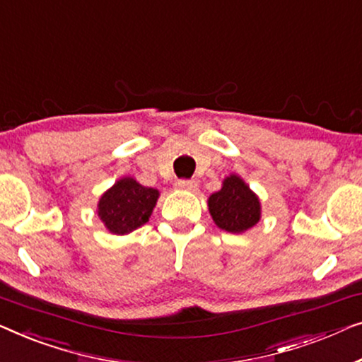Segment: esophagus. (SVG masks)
Instances as JSON below:
<instances>
[{"instance_id": "obj_1", "label": "esophagus", "mask_w": 362, "mask_h": 362, "mask_svg": "<svg viewBox=\"0 0 362 362\" xmlns=\"http://www.w3.org/2000/svg\"><path fill=\"white\" fill-rule=\"evenodd\" d=\"M175 187L180 188V190H188L193 192L197 188V182L195 180H177Z\"/></svg>"}]
</instances>
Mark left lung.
<instances>
[{
    "instance_id": "left-lung-1",
    "label": "left lung",
    "mask_w": 362,
    "mask_h": 362,
    "mask_svg": "<svg viewBox=\"0 0 362 362\" xmlns=\"http://www.w3.org/2000/svg\"><path fill=\"white\" fill-rule=\"evenodd\" d=\"M208 208L221 230L243 233L252 228L261 218V203L239 177L230 175L220 192L213 193Z\"/></svg>"
}]
</instances>
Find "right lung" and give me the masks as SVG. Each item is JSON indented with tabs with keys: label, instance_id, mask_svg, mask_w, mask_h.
<instances>
[{
	"label": "right lung",
	"instance_id": "add662e5",
	"mask_svg": "<svg viewBox=\"0 0 362 362\" xmlns=\"http://www.w3.org/2000/svg\"><path fill=\"white\" fill-rule=\"evenodd\" d=\"M159 192L147 188L134 179L116 182L98 203V216L115 234L131 233L149 221Z\"/></svg>",
	"mask_w": 362,
	"mask_h": 362
}]
</instances>
